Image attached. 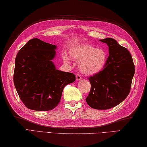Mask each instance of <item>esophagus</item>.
<instances>
[{
    "label": "esophagus",
    "instance_id": "1",
    "mask_svg": "<svg viewBox=\"0 0 147 147\" xmlns=\"http://www.w3.org/2000/svg\"><path fill=\"white\" fill-rule=\"evenodd\" d=\"M76 80H80L82 78V75H81V74H77L76 75Z\"/></svg>",
    "mask_w": 147,
    "mask_h": 147
}]
</instances>
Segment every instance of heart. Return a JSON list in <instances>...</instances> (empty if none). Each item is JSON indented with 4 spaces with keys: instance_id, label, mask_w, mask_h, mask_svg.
Masks as SVG:
<instances>
[{
    "instance_id": "obj_1",
    "label": "heart",
    "mask_w": 147,
    "mask_h": 147,
    "mask_svg": "<svg viewBox=\"0 0 147 147\" xmlns=\"http://www.w3.org/2000/svg\"><path fill=\"white\" fill-rule=\"evenodd\" d=\"M71 57L80 62V69L87 75H93L100 71L107 61V54L103 49H96L88 45H82L71 50ZM65 61L69 59L67 55L64 56Z\"/></svg>"
}]
</instances>
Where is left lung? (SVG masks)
I'll return each instance as SVG.
<instances>
[{
	"label": "left lung",
	"mask_w": 147,
	"mask_h": 147,
	"mask_svg": "<svg viewBox=\"0 0 147 147\" xmlns=\"http://www.w3.org/2000/svg\"><path fill=\"white\" fill-rule=\"evenodd\" d=\"M100 41L109 46V55L102 70L88 78L91 90L86 101L93 109L106 110L119 105L129 95L135 67L128 50L116 40L107 38Z\"/></svg>",
	"instance_id": "1"
}]
</instances>
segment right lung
Instances as JSON below:
<instances>
[{"label":"right lung","instance_id":"1","mask_svg":"<svg viewBox=\"0 0 147 147\" xmlns=\"http://www.w3.org/2000/svg\"><path fill=\"white\" fill-rule=\"evenodd\" d=\"M56 46L38 38L29 40L15 59L13 81L22 102L38 111L53 110L60 102L65 86L76 76L56 69L52 60Z\"/></svg>","mask_w":147,"mask_h":147}]
</instances>
